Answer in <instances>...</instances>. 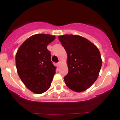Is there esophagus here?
Here are the masks:
<instances>
[{"label":"esophagus","mask_w":120,"mask_h":120,"mask_svg":"<svg viewBox=\"0 0 120 120\" xmlns=\"http://www.w3.org/2000/svg\"><path fill=\"white\" fill-rule=\"evenodd\" d=\"M57 67H60V65H61V62L60 61H59V62H58V63H57Z\"/></svg>","instance_id":"1"}]
</instances>
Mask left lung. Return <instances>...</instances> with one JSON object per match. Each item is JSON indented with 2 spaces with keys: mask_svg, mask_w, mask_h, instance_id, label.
I'll use <instances>...</instances> for the list:
<instances>
[{
  "mask_svg": "<svg viewBox=\"0 0 120 120\" xmlns=\"http://www.w3.org/2000/svg\"><path fill=\"white\" fill-rule=\"evenodd\" d=\"M68 55V73L64 79L75 92L86 90L98 77L102 64L99 50L89 40L77 35L59 37Z\"/></svg>",
  "mask_w": 120,
  "mask_h": 120,
  "instance_id": "1",
  "label": "left lung"
}]
</instances>
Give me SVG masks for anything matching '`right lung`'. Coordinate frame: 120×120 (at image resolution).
Returning <instances> with one entry per match:
<instances>
[{
	"label": "right lung",
	"mask_w": 120,
	"mask_h": 120,
	"mask_svg": "<svg viewBox=\"0 0 120 120\" xmlns=\"http://www.w3.org/2000/svg\"><path fill=\"white\" fill-rule=\"evenodd\" d=\"M54 35L37 34L26 40L18 49L16 65L20 79L34 93L40 94L50 87L56 67L47 49Z\"/></svg>",
	"instance_id": "obj_1"
}]
</instances>
